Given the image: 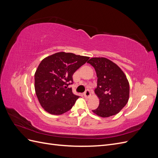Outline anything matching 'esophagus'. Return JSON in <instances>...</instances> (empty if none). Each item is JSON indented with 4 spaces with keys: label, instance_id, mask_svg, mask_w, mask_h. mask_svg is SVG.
<instances>
[{
    "label": "esophagus",
    "instance_id": "34e87169",
    "mask_svg": "<svg viewBox=\"0 0 158 158\" xmlns=\"http://www.w3.org/2000/svg\"><path fill=\"white\" fill-rule=\"evenodd\" d=\"M84 96H85V98H90V96H91V93H90V92H89V90H86L85 92V93H84Z\"/></svg>",
    "mask_w": 158,
    "mask_h": 158
}]
</instances>
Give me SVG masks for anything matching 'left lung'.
<instances>
[{
	"label": "left lung",
	"mask_w": 158,
	"mask_h": 158,
	"mask_svg": "<svg viewBox=\"0 0 158 158\" xmlns=\"http://www.w3.org/2000/svg\"><path fill=\"white\" fill-rule=\"evenodd\" d=\"M87 63L95 69L98 77L94 92L99 104L92 112L103 118L114 115L126 106L129 99L130 87L125 74L117 64L104 57H94Z\"/></svg>",
	"instance_id": "1"
}]
</instances>
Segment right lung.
<instances>
[{
    "label": "right lung",
    "mask_w": 158,
    "mask_h": 158,
    "mask_svg": "<svg viewBox=\"0 0 158 158\" xmlns=\"http://www.w3.org/2000/svg\"><path fill=\"white\" fill-rule=\"evenodd\" d=\"M89 59L71 52H59L41 60L35 73V91L45 111L59 115L73 107L79 96L68 86L73 82L76 70Z\"/></svg>",
    "instance_id": "right-lung-1"
}]
</instances>
